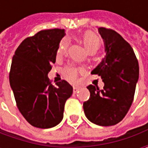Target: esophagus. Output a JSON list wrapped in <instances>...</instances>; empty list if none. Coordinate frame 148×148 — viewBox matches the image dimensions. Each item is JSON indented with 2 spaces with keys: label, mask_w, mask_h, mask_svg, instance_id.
<instances>
[{
  "label": "esophagus",
  "mask_w": 148,
  "mask_h": 148,
  "mask_svg": "<svg viewBox=\"0 0 148 148\" xmlns=\"http://www.w3.org/2000/svg\"><path fill=\"white\" fill-rule=\"evenodd\" d=\"M78 90H79V88H78V87L77 86L73 87V91H74V93H77Z\"/></svg>",
  "instance_id": "esophagus-1"
}]
</instances>
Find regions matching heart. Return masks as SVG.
I'll use <instances>...</instances> for the list:
<instances>
[{"label": "heart", "mask_w": 148, "mask_h": 148, "mask_svg": "<svg viewBox=\"0 0 148 148\" xmlns=\"http://www.w3.org/2000/svg\"><path fill=\"white\" fill-rule=\"evenodd\" d=\"M81 39L89 52L97 51L101 45V40L99 37L97 36L96 34L91 32H87L86 33H84ZM67 40L66 39L62 40L56 51L57 58H61L64 56L67 51ZM80 71H82L81 68L75 67V66H66L62 71V74L65 78L70 82H75L77 80V74Z\"/></svg>", "instance_id": "heart-1"}]
</instances>
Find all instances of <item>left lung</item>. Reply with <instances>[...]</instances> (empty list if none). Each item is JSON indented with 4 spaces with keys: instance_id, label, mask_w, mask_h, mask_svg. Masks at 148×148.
Segmentation results:
<instances>
[{
    "instance_id": "8db88e82",
    "label": "left lung",
    "mask_w": 148,
    "mask_h": 148,
    "mask_svg": "<svg viewBox=\"0 0 148 148\" xmlns=\"http://www.w3.org/2000/svg\"><path fill=\"white\" fill-rule=\"evenodd\" d=\"M106 55L91 74H98L105 86L102 90L90 85V97L83 103L85 114L91 122L112 126L121 121L133 101L139 78V62L132 47L112 29L99 27Z\"/></svg>"
}]
</instances>
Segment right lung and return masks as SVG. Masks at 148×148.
<instances>
[{
	"label": "right lung",
	"instance_id": "obj_1",
	"mask_svg": "<svg viewBox=\"0 0 148 148\" xmlns=\"http://www.w3.org/2000/svg\"><path fill=\"white\" fill-rule=\"evenodd\" d=\"M64 29L40 31L23 40L15 51L9 82L18 109L34 127L50 128L63 118L73 87L66 81L51 83L47 77L56 59Z\"/></svg>",
	"mask_w": 148,
	"mask_h": 148
}]
</instances>
